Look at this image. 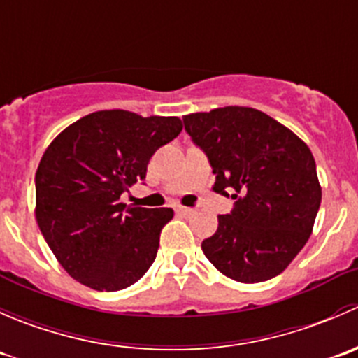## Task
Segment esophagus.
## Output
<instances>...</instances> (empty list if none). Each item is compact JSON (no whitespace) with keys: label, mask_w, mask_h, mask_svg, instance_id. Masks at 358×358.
Returning a JSON list of instances; mask_svg holds the SVG:
<instances>
[{"label":"esophagus","mask_w":358,"mask_h":358,"mask_svg":"<svg viewBox=\"0 0 358 358\" xmlns=\"http://www.w3.org/2000/svg\"><path fill=\"white\" fill-rule=\"evenodd\" d=\"M176 212H178V214H182V215H189V214H193V208L182 207V205H178Z\"/></svg>","instance_id":"esophagus-1"}]
</instances>
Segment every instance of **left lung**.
Returning <instances> with one entry per match:
<instances>
[{
    "label": "left lung",
    "instance_id": "8db88e82",
    "mask_svg": "<svg viewBox=\"0 0 358 358\" xmlns=\"http://www.w3.org/2000/svg\"><path fill=\"white\" fill-rule=\"evenodd\" d=\"M207 155L212 189L235 200L217 231L201 242L207 259L243 284L270 280L308 242L322 200L310 148L254 108L226 106L182 118Z\"/></svg>",
    "mask_w": 358,
    "mask_h": 358
}]
</instances>
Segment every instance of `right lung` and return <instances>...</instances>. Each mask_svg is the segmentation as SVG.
I'll use <instances>...</instances> for the list:
<instances>
[{
    "mask_svg": "<svg viewBox=\"0 0 358 358\" xmlns=\"http://www.w3.org/2000/svg\"><path fill=\"white\" fill-rule=\"evenodd\" d=\"M180 130L176 116L111 109L83 116L52 141L34 179L36 221L74 280L115 292L150 270L174 210L127 207L120 196L146 179L150 158Z\"/></svg>",
    "mask_w": 358,
    "mask_h": 358,
    "instance_id": "obj_1",
    "label": "right lung"
}]
</instances>
